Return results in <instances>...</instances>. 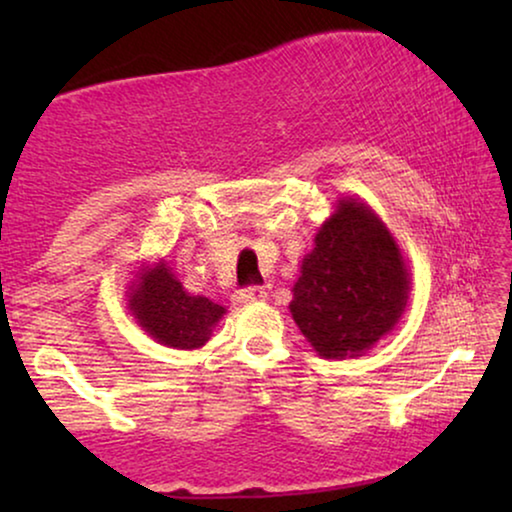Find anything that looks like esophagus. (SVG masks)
Wrapping results in <instances>:
<instances>
[{"label": "esophagus", "instance_id": "obj_1", "mask_svg": "<svg viewBox=\"0 0 512 512\" xmlns=\"http://www.w3.org/2000/svg\"><path fill=\"white\" fill-rule=\"evenodd\" d=\"M265 298H268V293H265V289H261V286H249V289H242L235 296L237 303H258V300H265Z\"/></svg>", "mask_w": 512, "mask_h": 512}]
</instances>
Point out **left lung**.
Wrapping results in <instances>:
<instances>
[{"mask_svg":"<svg viewBox=\"0 0 512 512\" xmlns=\"http://www.w3.org/2000/svg\"><path fill=\"white\" fill-rule=\"evenodd\" d=\"M408 289L394 237L363 202L347 198L314 237L289 307L319 356L345 359L394 328Z\"/></svg>","mask_w":512,"mask_h":512,"instance_id":"left-lung-1","label":"left lung"}]
</instances>
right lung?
<instances>
[{
    "mask_svg": "<svg viewBox=\"0 0 512 512\" xmlns=\"http://www.w3.org/2000/svg\"><path fill=\"white\" fill-rule=\"evenodd\" d=\"M130 298V310L144 331L160 345L177 349L205 345L212 326L226 312L205 296H188L165 263L142 272Z\"/></svg>",
    "mask_w": 512,
    "mask_h": 512,
    "instance_id": "right-lung-1",
    "label": "right lung"
}]
</instances>
